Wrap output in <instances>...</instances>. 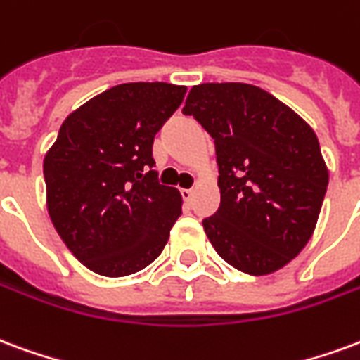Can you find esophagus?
I'll return each instance as SVG.
<instances>
[{"mask_svg": "<svg viewBox=\"0 0 360 360\" xmlns=\"http://www.w3.org/2000/svg\"><path fill=\"white\" fill-rule=\"evenodd\" d=\"M181 196H183V200L191 204L193 202V196H194V191L193 188H181Z\"/></svg>", "mask_w": 360, "mask_h": 360, "instance_id": "34e87169", "label": "esophagus"}]
</instances>
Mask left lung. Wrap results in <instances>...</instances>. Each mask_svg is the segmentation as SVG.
Here are the masks:
<instances>
[{"label": "left lung", "instance_id": "1", "mask_svg": "<svg viewBox=\"0 0 360 360\" xmlns=\"http://www.w3.org/2000/svg\"><path fill=\"white\" fill-rule=\"evenodd\" d=\"M183 114L215 141L221 204L202 221L215 252L248 275H269L313 236L328 187L307 122L262 87L194 85Z\"/></svg>", "mask_w": 360, "mask_h": 360}]
</instances>
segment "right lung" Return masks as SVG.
Listing matches in <instances>:
<instances>
[{
    "label": "right lung",
    "mask_w": 360,
    "mask_h": 360,
    "mask_svg": "<svg viewBox=\"0 0 360 360\" xmlns=\"http://www.w3.org/2000/svg\"><path fill=\"white\" fill-rule=\"evenodd\" d=\"M185 93L164 82L110 87L63 122L45 154L49 217L97 275H133L166 246L183 200L158 183L153 143Z\"/></svg>",
    "instance_id": "add662e5"
}]
</instances>
